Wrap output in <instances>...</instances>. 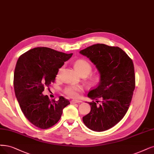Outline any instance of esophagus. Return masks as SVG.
<instances>
[{
  "instance_id": "esophagus-1",
  "label": "esophagus",
  "mask_w": 154,
  "mask_h": 154,
  "mask_svg": "<svg viewBox=\"0 0 154 154\" xmlns=\"http://www.w3.org/2000/svg\"><path fill=\"white\" fill-rule=\"evenodd\" d=\"M82 101L80 100H73L71 101V103L72 104H75V103H81Z\"/></svg>"
}]
</instances>
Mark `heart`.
<instances>
[{
	"instance_id": "heart-1",
	"label": "heart",
	"mask_w": 154,
	"mask_h": 154,
	"mask_svg": "<svg viewBox=\"0 0 154 154\" xmlns=\"http://www.w3.org/2000/svg\"><path fill=\"white\" fill-rule=\"evenodd\" d=\"M74 67L77 72L80 75H88L92 70V66L90 64V63L87 60L84 59H79L76 60L74 63ZM61 70L60 68L57 77H58L60 75V72ZM98 80V76L96 75H92L90 77V82L91 83H95ZM82 91V88L80 86L77 85H70L68 86L64 89V93L71 98H77L79 93Z\"/></svg>"
}]
</instances>
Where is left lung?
<instances>
[{
    "label": "left lung",
    "instance_id": "1",
    "mask_svg": "<svg viewBox=\"0 0 154 154\" xmlns=\"http://www.w3.org/2000/svg\"><path fill=\"white\" fill-rule=\"evenodd\" d=\"M79 53L93 63L100 74L98 85L88 94L96 102H88L91 111L82 121L89 129L104 131L121 121L129 109L135 88L133 63L120 48L103 44L91 45ZM98 99L102 101L97 105Z\"/></svg>",
    "mask_w": 154,
    "mask_h": 154
}]
</instances>
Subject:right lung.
<instances>
[{"label": "right lung", "mask_w": 154, "mask_h": 154, "mask_svg": "<svg viewBox=\"0 0 154 154\" xmlns=\"http://www.w3.org/2000/svg\"><path fill=\"white\" fill-rule=\"evenodd\" d=\"M72 54L38 47L26 51L17 61L13 82L16 97L24 116L38 128L54 126L64 108L70 104L63 96L57 101H51L42 92L54 82L59 68Z\"/></svg>", "instance_id": "add662e5"}]
</instances>
